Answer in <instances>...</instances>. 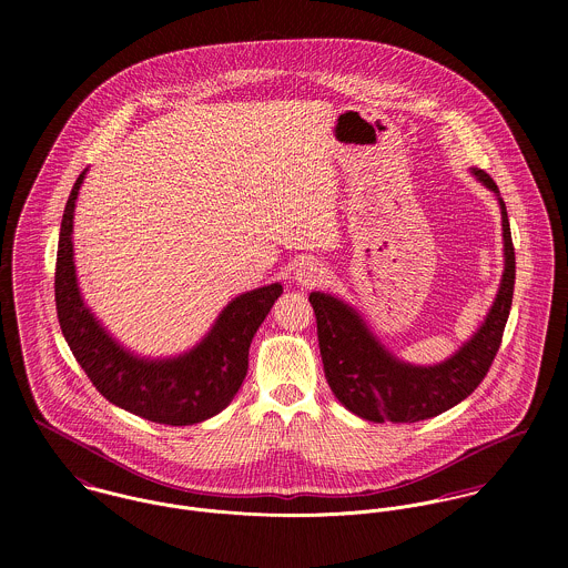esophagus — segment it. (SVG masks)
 Segmentation results:
<instances>
[{
    "instance_id": "34e87169",
    "label": "esophagus",
    "mask_w": 568,
    "mask_h": 568,
    "mask_svg": "<svg viewBox=\"0 0 568 568\" xmlns=\"http://www.w3.org/2000/svg\"><path fill=\"white\" fill-rule=\"evenodd\" d=\"M325 277H327V271L317 260H302L295 268V282L302 286H317L324 282Z\"/></svg>"
}]
</instances>
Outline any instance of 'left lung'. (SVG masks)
<instances>
[{
    "label": "left lung",
    "mask_w": 568,
    "mask_h": 568,
    "mask_svg": "<svg viewBox=\"0 0 568 568\" xmlns=\"http://www.w3.org/2000/svg\"><path fill=\"white\" fill-rule=\"evenodd\" d=\"M473 174L498 201L505 264L486 320L455 354L435 365L406 363L381 343L354 306L322 291L308 297L317 315L327 385L341 405L363 419L410 424L459 405L486 378L500 347L511 308L516 257L507 210L496 183L479 168H473Z\"/></svg>",
    "instance_id": "8db88e82"
}]
</instances>
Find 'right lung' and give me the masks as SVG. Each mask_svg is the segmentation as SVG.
<instances>
[{
  "label": "right lung",
  "mask_w": 568,
  "mask_h": 568,
  "mask_svg": "<svg viewBox=\"0 0 568 568\" xmlns=\"http://www.w3.org/2000/svg\"><path fill=\"white\" fill-rule=\"evenodd\" d=\"M84 176L87 168L63 212L54 275L57 315L74 358L111 405L133 415L168 426H190L214 417L239 394L253 334L282 295V284H266L234 297L207 334L183 354L151 358L131 352L82 300L72 234Z\"/></svg>",
  "instance_id": "obj_1"
}]
</instances>
